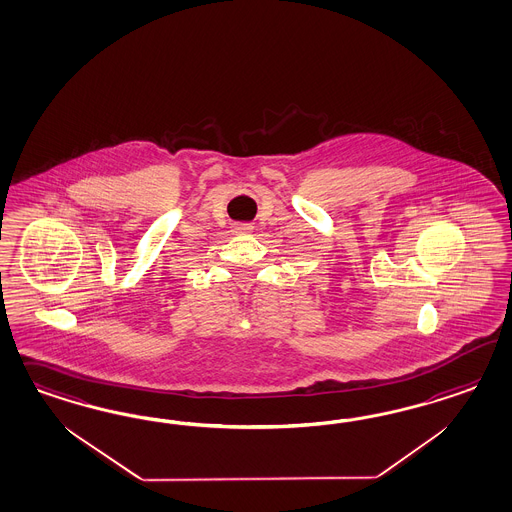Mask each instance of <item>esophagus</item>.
Returning <instances> with one entry per match:
<instances>
[{
  "instance_id": "obj_1",
  "label": "esophagus",
  "mask_w": 512,
  "mask_h": 512,
  "mask_svg": "<svg viewBox=\"0 0 512 512\" xmlns=\"http://www.w3.org/2000/svg\"><path fill=\"white\" fill-rule=\"evenodd\" d=\"M253 227L249 223H234L233 233H251Z\"/></svg>"
}]
</instances>
